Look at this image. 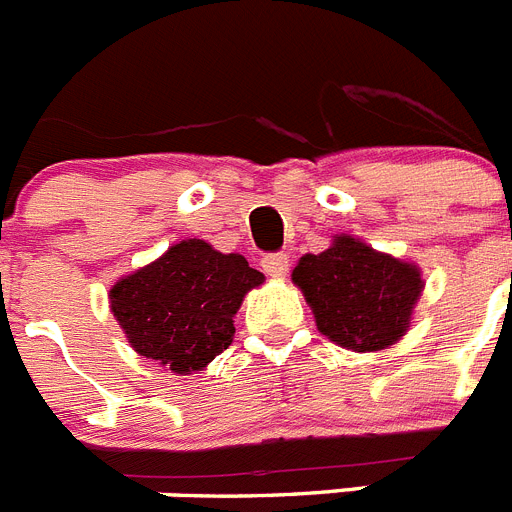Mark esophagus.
<instances>
[{"instance_id":"34e87169","label":"esophagus","mask_w":512,"mask_h":512,"mask_svg":"<svg viewBox=\"0 0 512 512\" xmlns=\"http://www.w3.org/2000/svg\"><path fill=\"white\" fill-rule=\"evenodd\" d=\"M261 269L269 274V277H287V271H289V256L287 253H269V256H264L261 259Z\"/></svg>"}]
</instances>
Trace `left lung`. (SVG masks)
Instances as JSON below:
<instances>
[{
    "instance_id": "1",
    "label": "left lung",
    "mask_w": 512,
    "mask_h": 512,
    "mask_svg": "<svg viewBox=\"0 0 512 512\" xmlns=\"http://www.w3.org/2000/svg\"><path fill=\"white\" fill-rule=\"evenodd\" d=\"M323 336L351 351H382L410 328L423 292L420 269L336 235L323 253H305L292 271Z\"/></svg>"
}]
</instances>
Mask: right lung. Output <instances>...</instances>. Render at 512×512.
<instances>
[{
  "instance_id": "add662e5",
  "label": "right lung",
  "mask_w": 512,
  "mask_h": 512,
  "mask_svg": "<svg viewBox=\"0 0 512 512\" xmlns=\"http://www.w3.org/2000/svg\"><path fill=\"white\" fill-rule=\"evenodd\" d=\"M264 274L241 253L187 238L110 289V307L130 346L176 374L202 372L233 343V318Z\"/></svg>"
}]
</instances>
